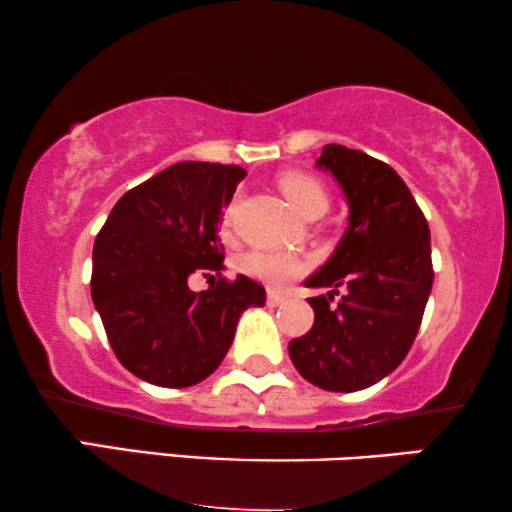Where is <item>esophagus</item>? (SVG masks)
Returning a JSON list of instances; mask_svg holds the SVG:
<instances>
[{
    "label": "esophagus",
    "instance_id": "obj_1",
    "mask_svg": "<svg viewBox=\"0 0 512 512\" xmlns=\"http://www.w3.org/2000/svg\"><path fill=\"white\" fill-rule=\"evenodd\" d=\"M284 298H286V293H282V291H277V289H270L268 291V305H272V307H277L279 303H284Z\"/></svg>",
    "mask_w": 512,
    "mask_h": 512
}]
</instances>
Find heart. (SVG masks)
Here are the masks:
<instances>
[{
	"instance_id": "1",
	"label": "heart",
	"mask_w": 512,
	"mask_h": 512,
	"mask_svg": "<svg viewBox=\"0 0 512 512\" xmlns=\"http://www.w3.org/2000/svg\"><path fill=\"white\" fill-rule=\"evenodd\" d=\"M282 191L296 212L303 216H321L328 209V191L326 186L321 184L317 177L312 174H286L282 177ZM230 214H233V207H228L226 221H230ZM244 270L249 275L268 284H286L291 279H296L307 270V261L296 254H286V251H251V254L244 256Z\"/></svg>"
}]
</instances>
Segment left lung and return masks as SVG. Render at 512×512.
I'll use <instances>...</instances> for the list:
<instances>
[{
	"mask_svg": "<svg viewBox=\"0 0 512 512\" xmlns=\"http://www.w3.org/2000/svg\"><path fill=\"white\" fill-rule=\"evenodd\" d=\"M317 167L331 172L349 205L333 256L305 286L314 326L289 342L293 366L326 391H359L401 366L422 324L433 284L431 233L405 181L368 153L326 144ZM338 288L343 298L332 305Z\"/></svg>",
	"mask_w": 512,
	"mask_h": 512,
	"instance_id": "8db88e82",
	"label": "left lung"
}]
</instances>
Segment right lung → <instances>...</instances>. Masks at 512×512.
<instances>
[{
    "label": "right lung",
    "mask_w": 512,
    "mask_h": 512,
    "mask_svg": "<svg viewBox=\"0 0 512 512\" xmlns=\"http://www.w3.org/2000/svg\"><path fill=\"white\" fill-rule=\"evenodd\" d=\"M247 172L240 165L177 163L130 188L93 247V293L116 359L139 380L193 387L233 345L247 307L265 305L254 279L188 289L198 270H223L219 223Z\"/></svg>",
    "instance_id": "1"
}]
</instances>
